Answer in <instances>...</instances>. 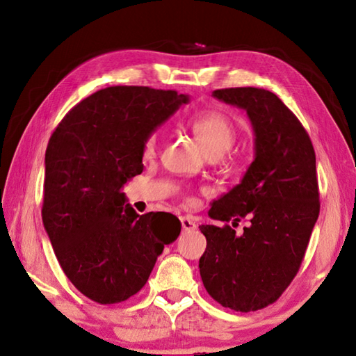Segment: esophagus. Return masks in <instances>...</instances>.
<instances>
[{
  "label": "esophagus",
  "mask_w": 356,
  "mask_h": 356,
  "mask_svg": "<svg viewBox=\"0 0 356 356\" xmlns=\"http://www.w3.org/2000/svg\"><path fill=\"white\" fill-rule=\"evenodd\" d=\"M180 223H182L184 231H194V229H197V225H195L190 217H180Z\"/></svg>",
  "instance_id": "1"
}]
</instances>
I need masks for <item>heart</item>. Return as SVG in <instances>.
<instances>
[{"mask_svg": "<svg viewBox=\"0 0 356 356\" xmlns=\"http://www.w3.org/2000/svg\"><path fill=\"white\" fill-rule=\"evenodd\" d=\"M190 127L200 145L209 157H220L229 151L237 138V130L232 119L222 111H203L191 118ZM161 134L157 130L149 131L143 139V154L153 156L159 147Z\"/></svg>", "mask_w": 356, "mask_h": 356, "instance_id": "1", "label": "heart"}]
</instances>
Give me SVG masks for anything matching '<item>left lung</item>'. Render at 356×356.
<instances>
[{"label":"left lung","instance_id":"1","mask_svg":"<svg viewBox=\"0 0 356 356\" xmlns=\"http://www.w3.org/2000/svg\"><path fill=\"white\" fill-rule=\"evenodd\" d=\"M213 96L246 110L255 159L241 182L213 202L209 217L225 226H199L207 249L199 268L207 292L223 307L251 312L280 298L305 259L320 214L315 151L305 127L269 90L237 87ZM250 226L235 236L226 221Z\"/></svg>","mask_w":356,"mask_h":356}]
</instances>
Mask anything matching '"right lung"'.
<instances>
[{"label": "right lung", "mask_w": 356, "mask_h": 356, "mask_svg": "<svg viewBox=\"0 0 356 356\" xmlns=\"http://www.w3.org/2000/svg\"><path fill=\"white\" fill-rule=\"evenodd\" d=\"M186 102L176 90L107 87L74 105L50 136L42 223L67 278L96 303L138 293L180 234L176 216H139L125 205L122 188L143 170L145 136Z\"/></svg>", "instance_id": "obj_1"}]
</instances>
